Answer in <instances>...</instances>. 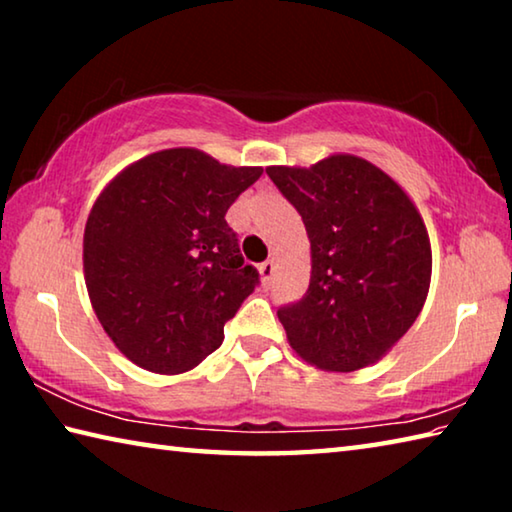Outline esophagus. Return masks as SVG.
<instances>
[{"label":"esophagus","instance_id":"1","mask_svg":"<svg viewBox=\"0 0 512 512\" xmlns=\"http://www.w3.org/2000/svg\"><path fill=\"white\" fill-rule=\"evenodd\" d=\"M273 273H275V264H273V259H268V262L259 264V275H262L264 284H271V280H273Z\"/></svg>","mask_w":512,"mask_h":512}]
</instances>
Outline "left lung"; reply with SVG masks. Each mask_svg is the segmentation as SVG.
<instances>
[{
  "mask_svg": "<svg viewBox=\"0 0 512 512\" xmlns=\"http://www.w3.org/2000/svg\"><path fill=\"white\" fill-rule=\"evenodd\" d=\"M266 173L311 244L307 293L277 309L291 348L332 372L375 363L427 300L431 246L418 210L393 178L354 155Z\"/></svg>",
  "mask_w": 512,
  "mask_h": 512,
  "instance_id": "8db88e82",
  "label": "left lung"
}]
</instances>
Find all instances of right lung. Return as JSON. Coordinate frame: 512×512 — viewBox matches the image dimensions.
Returning <instances> with one entry per match:
<instances>
[{"label":"right lung","instance_id":"right-lung-1","mask_svg":"<svg viewBox=\"0 0 512 512\" xmlns=\"http://www.w3.org/2000/svg\"><path fill=\"white\" fill-rule=\"evenodd\" d=\"M196 149H167L124 169L85 223V284L106 334L137 366L176 375L223 343L255 291L225 212L262 176Z\"/></svg>","mask_w":512,"mask_h":512}]
</instances>
